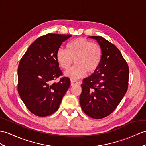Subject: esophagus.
<instances>
[{
	"instance_id": "34e87169",
	"label": "esophagus",
	"mask_w": 146,
	"mask_h": 146,
	"mask_svg": "<svg viewBox=\"0 0 146 146\" xmlns=\"http://www.w3.org/2000/svg\"><path fill=\"white\" fill-rule=\"evenodd\" d=\"M78 84H79V82H78L77 81L74 80H71V81H70V85H71V86H74V85H78Z\"/></svg>"
}]
</instances>
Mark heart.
I'll use <instances>...</instances> for the list:
<instances>
[{
    "instance_id": "obj_1",
    "label": "heart",
    "mask_w": 146,
    "mask_h": 146,
    "mask_svg": "<svg viewBox=\"0 0 146 146\" xmlns=\"http://www.w3.org/2000/svg\"><path fill=\"white\" fill-rule=\"evenodd\" d=\"M102 57L100 46L82 38L71 41L67 44V49L59 48L56 52L57 61L63 69H69L74 60L76 65L65 73L72 79H80L87 72H94L100 65Z\"/></svg>"
}]
</instances>
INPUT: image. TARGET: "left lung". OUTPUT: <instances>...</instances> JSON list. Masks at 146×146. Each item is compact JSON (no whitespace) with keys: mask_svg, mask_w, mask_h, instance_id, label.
I'll list each match as a JSON object with an SVG mask.
<instances>
[{"mask_svg":"<svg viewBox=\"0 0 146 146\" xmlns=\"http://www.w3.org/2000/svg\"><path fill=\"white\" fill-rule=\"evenodd\" d=\"M88 38L97 40L102 57L97 69L83 79L80 104L90 118L102 119L113 112L126 94L129 67L114 44L101 36Z\"/></svg>","mask_w":146,"mask_h":146,"instance_id":"1","label":"left lung"}]
</instances>
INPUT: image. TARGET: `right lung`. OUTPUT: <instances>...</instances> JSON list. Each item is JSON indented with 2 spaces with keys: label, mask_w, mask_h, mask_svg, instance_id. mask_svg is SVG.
<instances>
[{
  "label": "right lung",
  "mask_w": 146,
  "mask_h": 146,
  "mask_svg": "<svg viewBox=\"0 0 146 146\" xmlns=\"http://www.w3.org/2000/svg\"><path fill=\"white\" fill-rule=\"evenodd\" d=\"M70 35L49 33L36 39L21 59L18 68V92L33 114L44 117L58 110L70 85L68 77L52 81L62 74L56 52Z\"/></svg>",
  "instance_id": "1"
}]
</instances>
